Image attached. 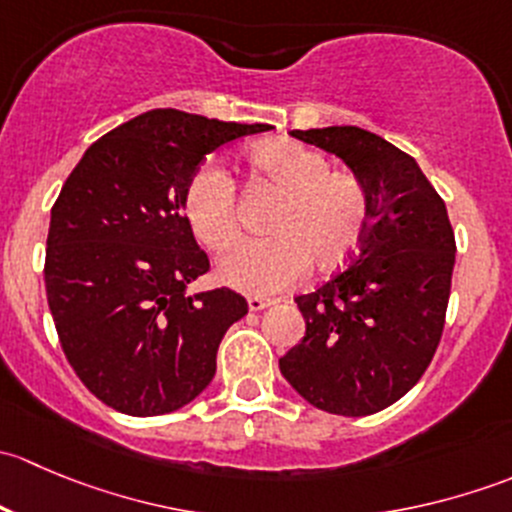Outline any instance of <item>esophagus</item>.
Segmentation results:
<instances>
[{
	"label": "esophagus",
	"instance_id": "1",
	"mask_svg": "<svg viewBox=\"0 0 512 512\" xmlns=\"http://www.w3.org/2000/svg\"><path fill=\"white\" fill-rule=\"evenodd\" d=\"M272 304H275V299L257 297V294H252V297H247V307H250V312H262V309L272 307Z\"/></svg>",
	"mask_w": 512,
	"mask_h": 512
}]
</instances>
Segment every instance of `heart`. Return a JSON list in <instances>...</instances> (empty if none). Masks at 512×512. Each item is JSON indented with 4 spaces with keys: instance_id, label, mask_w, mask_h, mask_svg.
I'll return each mask as SVG.
<instances>
[{
    "instance_id": "b5f03b06",
    "label": "heart",
    "mask_w": 512,
    "mask_h": 512,
    "mask_svg": "<svg viewBox=\"0 0 512 512\" xmlns=\"http://www.w3.org/2000/svg\"><path fill=\"white\" fill-rule=\"evenodd\" d=\"M260 180L282 193L272 215L275 237L247 240L220 257L218 277L247 294H275L299 280L309 265L337 270L361 247L369 227V195L352 173L294 141H262L247 151ZM183 213L193 235L210 250L240 237L237 185L223 165L205 163L190 175Z\"/></svg>"
}]
</instances>
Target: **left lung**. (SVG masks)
I'll return each instance as SVG.
<instances>
[{
	"label": "left lung",
	"instance_id": "obj_1",
	"mask_svg": "<svg viewBox=\"0 0 512 512\" xmlns=\"http://www.w3.org/2000/svg\"><path fill=\"white\" fill-rule=\"evenodd\" d=\"M292 136L361 180L369 227L347 270L294 299L307 329L280 371L327 414H376L414 389L441 342L456 265L446 203L416 160L376 133L329 126Z\"/></svg>",
	"mask_w": 512,
	"mask_h": 512
}]
</instances>
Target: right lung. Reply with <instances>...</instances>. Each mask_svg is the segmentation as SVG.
I'll return each instance as SVG.
<instances>
[{
    "label": "right lung",
    "mask_w": 512,
    "mask_h": 512,
    "mask_svg": "<svg viewBox=\"0 0 512 512\" xmlns=\"http://www.w3.org/2000/svg\"><path fill=\"white\" fill-rule=\"evenodd\" d=\"M267 123L153 108L101 136L66 178L46 237V299L86 389L128 416L190 404L215 376L245 297L188 292L208 255L183 215L200 160Z\"/></svg>",
    "instance_id": "1"
}]
</instances>
